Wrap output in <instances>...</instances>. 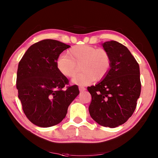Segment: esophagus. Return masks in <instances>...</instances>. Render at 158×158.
Segmentation results:
<instances>
[{"label": "esophagus", "mask_w": 158, "mask_h": 158, "mask_svg": "<svg viewBox=\"0 0 158 158\" xmlns=\"http://www.w3.org/2000/svg\"><path fill=\"white\" fill-rule=\"evenodd\" d=\"M85 90H86V88H85L82 87V86H80V87H79V91H80L81 92H85Z\"/></svg>", "instance_id": "1"}]
</instances>
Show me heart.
Segmentation results:
<instances>
[{
  "mask_svg": "<svg viewBox=\"0 0 158 158\" xmlns=\"http://www.w3.org/2000/svg\"><path fill=\"white\" fill-rule=\"evenodd\" d=\"M81 64L82 73L72 79V82L86 85L103 79L111 66V57L109 52L103 48L89 45H79L70 48L66 54L57 58L58 71L66 77H73L77 72V66Z\"/></svg>",
  "mask_w": 158,
  "mask_h": 158,
  "instance_id": "1",
  "label": "heart"
}]
</instances>
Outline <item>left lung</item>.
<instances>
[{
	"instance_id": "obj_1",
	"label": "left lung",
	"mask_w": 158,
	"mask_h": 158,
	"mask_svg": "<svg viewBox=\"0 0 158 158\" xmlns=\"http://www.w3.org/2000/svg\"><path fill=\"white\" fill-rule=\"evenodd\" d=\"M111 57L107 76L95 86L88 87L92 95L89 114L97 123L114 128L133 114L141 93L139 64L123 45L116 41L102 44Z\"/></svg>"
}]
</instances>
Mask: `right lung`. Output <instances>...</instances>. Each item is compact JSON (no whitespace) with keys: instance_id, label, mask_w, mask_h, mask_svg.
<instances>
[{"instance_id":"add662e5","label":"right lung","mask_w":158,"mask_h":158,"mask_svg":"<svg viewBox=\"0 0 158 158\" xmlns=\"http://www.w3.org/2000/svg\"><path fill=\"white\" fill-rule=\"evenodd\" d=\"M70 45L54 40L32 45L19 63L16 88L22 110L35 125L48 127L60 123L79 94L77 85L58 71L56 61Z\"/></svg>"}]
</instances>
